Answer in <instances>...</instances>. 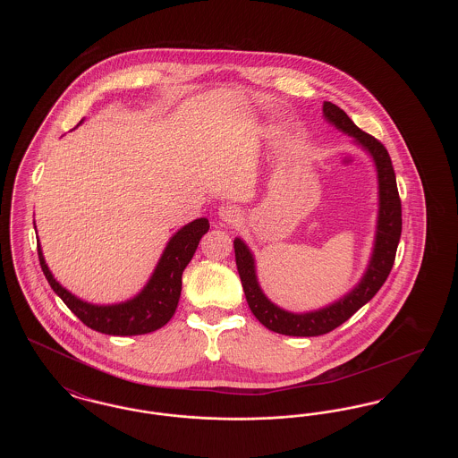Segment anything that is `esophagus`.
<instances>
[{"mask_svg":"<svg viewBox=\"0 0 458 458\" xmlns=\"http://www.w3.org/2000/svg\"><path fill=\"white\" fill-rule=\"evenodd\" d=\"M218 215L219 219L225 221V223H237L240 216H242L239 208L233 206V204H223V206L219 208Z\"/></svg>","mask_w":458,"mask_h":458,"instance_id":"1","label":"esophagus"}]
</instances>
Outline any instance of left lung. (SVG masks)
I'll return each instance as SVG.
<instances>
[{
  "label": "left lung",
  "instance_id": "obj_1",
  "mask_svg": "<svg viewBox=\"0 0 458 458\" xmlns=\"http://www.w3.org/2000/svg\"><path fill=\"white\" fill-rule=\"evenodd\" d=\"M323 113L331 125H335L338 131L352 135L355 139L353 142L362 146L374 159L376 172H377V185H379V211H377L376 239H374L369 266L359 284L335 304L327 305L318 310L302 312V314L284 310L282 307L273 304L262 293L258 276H256V262H254L252 252L243 243V240H233L240 280H242L245 299L252 314L267 329L280 335H288V336H319V335L329 333L335 327L344 325L362 305L368 304L386 282L392 271L396 247L402 235V202L396 189L392 159L386 148L369 133L360 131L350 120L349 114L344 109L338 108L336 105L325 101Z\"/></svg>",
  "mask_w": 458,
  "mask_h": 458
}]
</instances>
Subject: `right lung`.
Wrapping results in <instances>:
<instances>
[{
    "instance_id": "add662e5",
    "label": "right lung",
    "mask_w": 458,
    "mask_h": 458,
    "mask_svg": "<svg viewBox=\"0 0 458 458\" xmlns=\"http://www.w3.org/2000/svg\"><path fill=\"white\" fill-rule=\"evenodd\" d=\"M208 230L209 221L206 218L194 219L180 228L168 242L151 280L139 295L122 304L94 305L77 299L55 280L39 243L38 254L47 284L86 327L113 336H133L156 331L172 319L182 292V273Z\"/></svg>"
}]
</instances>
